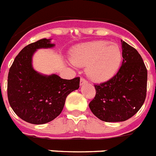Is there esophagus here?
<instances>
[{
	"label": "esophagus",
	"mask_w": 156,
	"mask_h": 156,
	"mask_svg": "<svg viewBox=\"0 0 156 156\" xmlns=\"http://www.w3.org/2000/svg\"><path fill=\"white\" fill-rule=\"evenodd\" d=\"M85 83H87V81L84 78H80V85L85 84Z\"/></svg>",
	"instance_id": "esophagus-1"
}]
</instances>
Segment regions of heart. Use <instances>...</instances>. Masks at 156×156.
Instances as JSON below:
<instances>
[{"instance_id":"b5f03b06","label":"heart","mask_w":156,"mask_h":156,"mask_svg":"<svg viewBox=\"0 0 156 156\" xmlns=\"http://www.w3.org/2000/svg\"><path fill=\"white\" fill-rule=\"evenodd\" d=\"M71 59L76 66L86 67V74L91 80L101 83L116 74L122 62V51L117 43L95 41L76 46Z\"/></svg>"}]
</instances>
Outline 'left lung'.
<instances>
[{
    "label": "left lung",
    "instance_id": "1",
    "mask_svg": "<svg viewBox=\"0 0 156 156\" xmlns=\"http://www.w3.org/2000/svg\"><path fill=\"white\" fill-rule=\"evenodd\" d=\"M122 65L111 79L95 84L91 112L103 122H124L138 112L147 92V71L141 56L122 40Z\"/></svg>",
    "mask_w": 156,
    "mask_h": 156
}]
</instances>
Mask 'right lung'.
I'll list each match as a JSON object with an SVG mask.
<instances>
[{
    "mask_svg": "<svg viewBox=\"0 0 156 156\" xmlns=\"http://www.w3.org/2000/svg\"><path fill=\"white\" fill-rule=\"evenodd\" d=\"M51 39L42 38L25 46L16 57L8 76V98L17 116L34 125L47 123L62 113L66 97L80 87V77L62 79L40 74L32 67L34 52L54 47Z\"/></svg>",
    "mask_w": 156,
    "mask_h": 156,
    "instance_id": "add662e5",
    "label": "right lung"
}]
</instances>
